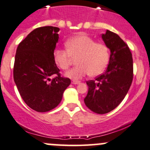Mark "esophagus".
Segmentation results:
<instances>
[{
    "label": "esophagus",
    "mask_w": 150,
    "mask_h": 150,
    "mask_svg": "<svg viewBox=\"0 0 150 150\" xmlns=\"http://www.w3.org/2000/svg\"><path fill=\"white\" fill-rule=\"evenodd\" d=\"M72 83L74 85H78V84H80V81H78V80H72Z\"/></svg>",
    "instance_id": "esophagus-1"
}]
</instances>
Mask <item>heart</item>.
I'll list each match as a JSON object with an SVG mask.
<instances>
[{"label":"heart","mask_w":150,"mask_h":150,"mask_svg":"<svg viewBox=\"0 0 150 150\" xmlns=\"http://www.w3.org/2000/svg\"><path fill=\"white\" fill-rule=\"evenodd\" d=\"M66 50L56 49L53 59L57 67L66 70L72 59L78 65L66 72L67 78L79 80L89 74L95 77L103 73L109 62V50L103 43L96 42L93 38L80 34L68 39L65 43Z\"/></svg>","instance_id":"1"}]
</instances>
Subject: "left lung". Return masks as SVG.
<instances>
[{"label":"left lung","mask_w":150,"mask_h":150,"mask_svg":"<svg viewBox=\"0 0 150 150\" xmlns=\"http://www.w3.org/2000/svg\"><path fill=\"white\" fill-rule=\"evenodd\" d=\"M102 39L111 51L109 64L104 73L86 82V106L98 114L118 106L128 93L133 80V59L128 45L115 33L107 30Z\"/></svg>","instance_id":"left-lung-1"}]
</instances>
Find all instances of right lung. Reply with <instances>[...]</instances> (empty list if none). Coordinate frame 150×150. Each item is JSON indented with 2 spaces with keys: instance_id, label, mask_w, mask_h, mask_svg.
<instances>
[{
  "instance_id": "right-lung-1",
  "label": "right lung",
  "mask_w": 150,
  "mask_h": 150,
  "mask_svg": "<svg viewBox=\"0 0 150 150\" xmlns=\"http://www.w3.org/2000/svg\"><path fill=\"white\" fill-rule=\"evenodd\" d=\"M59 29L43 26L33 30L18 45L13 66V79L23 101L37 112L57 106L71 83L61 76L53 59ZM55 75L52 79L50 78Z\"/></svg>"
}]
</instances>
